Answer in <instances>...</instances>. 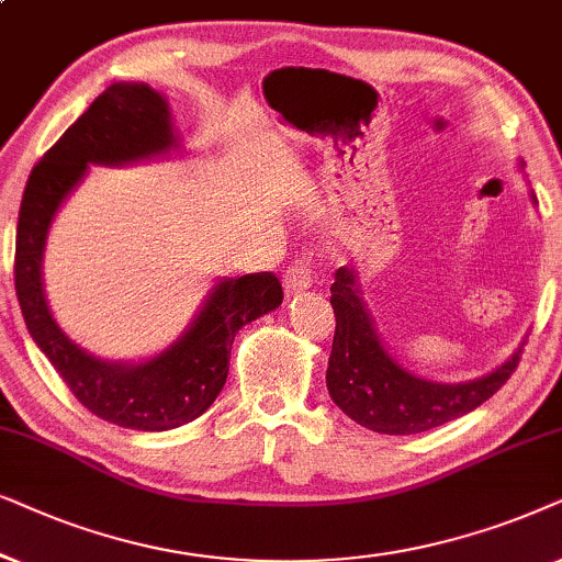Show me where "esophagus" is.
<instances>
[{
  "label": "esophagus",
  "instance_id": "obj_1",
  "mask_svg": "<svg viewBox=\"0 0 562 562\" xmlns=\"http://www.w3.org/2000/svg\"><path fill=\"white\" fill-rule=\"evenodd\" d=\"M311 285H313V274L308 269V261L295 259L285 272V293H288V297H295V295L305 293V290H308Z\"/></svg>",
  "mask_w": 562,
  "mask_h": 562
}]
</instances>
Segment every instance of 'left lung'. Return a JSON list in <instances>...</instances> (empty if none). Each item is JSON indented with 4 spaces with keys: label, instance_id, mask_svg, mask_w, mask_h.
I'll return each mask as SVG.
<instances>
[{
    "label": "left lung",
    "instance_id": "left-lung-1",
    "mask_svg": "<svg viewBox=\"0 0 562 562\" xmlns=\"http://www.w3.org/2000/svg\"><path fill=\"white\" fill-rule=\"evenodd\" d=\"M331 308L336 331L326 370L328 395L351 422L378 434H418L465 416L501 391L519 364L521 347L501 368L468 383L416 378L380 341L351 267L336 269Z\"/></svg>",
    "mask_w": 562,
    "mask_h": 562
}]
</instances>
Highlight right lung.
<instances>
[{
    "instance_id": "obj_1",
    "label": "right lung",
    "mask_w": 562,
    "mask_h": 562,
    "mask_svg": "<svg viewBox=\"0 0 562 562\" xmlns=\"http://www.w3.org/2000/svg\"><path fill=\"white\" fill-rule=\"evenodd\" d=\"M177 146L167 100L148 85L117 81L43 154L20 203L14 290L27 331L81 406L123 429L167 431L203 416L226 385L238 328L282 303V285L272 272L221 280L190 328L146 362H104L58 328L41 272L56 211L89 164L120 167Z\"/></svg>"
}]
</instances>
